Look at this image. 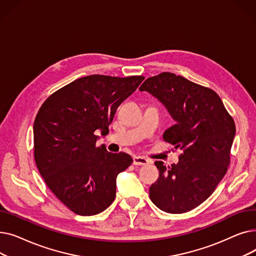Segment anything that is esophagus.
Instances as JSON below:
<instances>
[{
  "label": "esophagus",
  "mask_w": 256,
  "mask_h": 256,
  "mask_svg": "<svg viewBox=\"0 0 256 256\" xmlns=\"http://www.w3.org/2000/svg\"><path fill=\"white\" fill-rule=\"evenodd\" d=\"M132 164L136 166H145L150 164V160H147L143 156H134L132 158Z\"/></svg>",
  "instance_id": "esophagus-1"
}]
</instances>
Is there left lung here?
Instances as JSON below:
<instances>
[{"label": "left lung", "mask_w": 256, "mask_h": 256, "mask_svg": "<svg viewBox=\"0 0 256 256\" xmlns=\"http://www.w3.org/2000/svg\"><path fill=\"white\" fill-rule=\"evenodd\" d=\"M139 89L165 104L176 124L163 139L182 152L176 165L154 162L160 176L150 188V200L166 212L192 210L212 194L227 172L234 120L216 92L182 76L162 72L146 78Z\"/></svg>", "instance_id": "left-lung-1"}]
</instances>
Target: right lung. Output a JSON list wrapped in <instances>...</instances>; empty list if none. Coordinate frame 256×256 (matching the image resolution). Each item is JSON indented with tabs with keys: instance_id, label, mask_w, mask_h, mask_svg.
Instances as JSON below:
<instances>
[{
	"instance_id": "right-lung-1",
	"label": "right lung",
	"mask_w": 256,
	"mask_h": 256,
	"mask_svg": "<svg viewBox=\"0 0 256 256\" xmlns=\"http://www.w3.org/2000/svg\"><path fill=\"white\" fill-rule=\"evenodd\" d=\"M144 76L92 74L80 78L46 100L34 121V158L61 202L80 216L109 208L116 197V178L132 163L124 152L96 146V130L109 132L117 108Z\"/></svg>"
}]
</instances>
